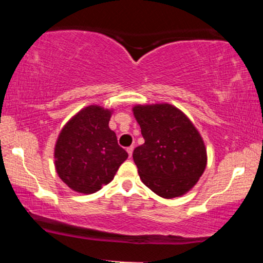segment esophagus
<instances>
[{"label": "esophagus", "mask_w": 263, "mask_h": 263, "mask_svg": "<svg viewBox=\"0 0 263 263\" xmlns=\"http://www.w3.org/2000/svg\"><path fill=\"white\" fill-rule=\"evenodd\" d=\"M126 151H127V153H128V156L129 157H131L132 156V152H134V147H128V148L127 149H126Z\"/></svg>", "instance_id": "34e87169"}]
</instances>
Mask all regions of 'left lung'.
I'll return each mask as SVG.
<instances>
[{
    "label": "left lung",
    "mask_w": 263,
    "mask_h": 263,
    "mask_svg": "<svg viewBox=\"0 0 263 263\" xmlns=\"http://www.w3.org/2000/svg\"><path fill=\"white\" fill-rule=\"evenodd\" d=\"M134 115L144 138L132 155L141 180L162 198L185 194L206 167V149L198 129L170 104L137 105Z\"/></svg>",
    "instance_id": "obj_1"
}]
</instances>
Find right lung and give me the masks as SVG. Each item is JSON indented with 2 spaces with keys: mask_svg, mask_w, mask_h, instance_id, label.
Segmentation results:
<instances>
[{
  "mask_svg": "<svg viewBox=\"0 0 263 263\" xmlns=\"http://www.w3.org/2000/svg\"><path fill=\"white\" fill-rule=\"evenodd\" d=\"M111 110L91 105L79 111L60 131L54 158L60 179L83 194L98 192L114 179L127 152L108 127Z\"/></svg>",
  "mask_w": 263,
  "mask_h": 263,
  "instance_id": "obj_1",
  "label": "right lung"
}]
</instances>
